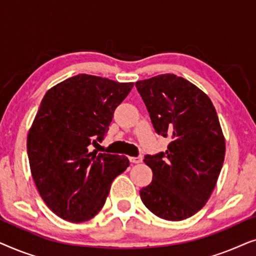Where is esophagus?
Masks as SVG:
<instances>
[{
	"instance_id": "1",
	"label": "esophagus",
	"mask_w": 256,
	"mask_h": 256,
	"mask_svg": "<svg viewBox=\"0 0 256 256\" xmlns=\"http://www.w3.org/2000/svg\"><path fill=\"white\" fill-rule=\"evenodd\" d=\"M129 160H130L132 163H141L142 162V156H138V157H129Z\"/></svg>"
}]
</instances>
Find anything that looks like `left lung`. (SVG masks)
<instances>
[{"label": "left lung", "mask_w": 256, "mask_h": 256, "mask_svg": "<svg viewBox=\"0 0 256 256\" xmlns=\"http://www.w3.org/2000/svg\"><path fill=\"white\" fill-rule=\"evenodd\" d=\"M157 134L169 138L166 152L146 155L152 180L140 190L160 218L178 222L208 200L225 158V138L216 108L186 79L160 74L135 84Z\"/></svg>", "instance_id": "left-lung-1"}]
</instances>
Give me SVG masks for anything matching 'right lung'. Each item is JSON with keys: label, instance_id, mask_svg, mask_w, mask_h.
<instances>
[{"label": "right lung", "instance_id": "right-lung-1", "mask_svg": "<svg viewBox=\"0 0 256 256\" xmlns=\"http://www.w3.org/2000/svg\"><path fill=\"white\" fill-rule=\"evenodd\" d=\"M101 76L78 74L48 90L28 134V157L37 190L52 212L71 222L102 208L127 157L90 152L106 136L114 112L132 88Z\"/></svg>", "mask_w": 256, "mask_h": 256}]
</instances>
